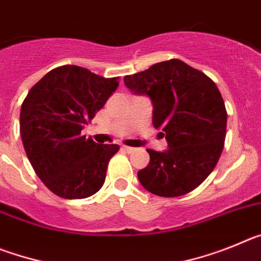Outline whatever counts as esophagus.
Instances as JSON below:
<instances>
[{
    "mask_svg": "<svg viewBox=\"0 0 261 261\" xmlns=\"http://www.w3.org/2000/svg\"><path fill=\"white\" fill-rule=\"evenodd\" d=\"M121 149H123L124 151H126V153H133V151L136 150L135 147H130V146H125V145H124L123 147H121Z\"/></svg>",
    "mask_w": 261,
    "mask_h": 261,
    "instance_id": "obj_1",
    "label": "esophagus"
}]
</instances>
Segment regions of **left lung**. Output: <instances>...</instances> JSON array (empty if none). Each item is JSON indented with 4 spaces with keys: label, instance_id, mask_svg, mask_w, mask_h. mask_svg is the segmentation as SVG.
Wrapping results in <instances>:
<instances>
[{
    "label": "left lung",
    "instance_id": "8db88e82",
    "mask_svg": "<svg viewBox=\"0 0 261 261\" xmlns=\"http://www.w3.org/2000/svg\"><path fill=\"white\" fill-rule=\"evenodd\" d=\"M124 84L150 98L153 125L162 129L168 144L165 151L147 149L150 162L138 171L140 183L161 197L193 191L213 171L223 150L227 114L218 87L177 59L125 75Z\"/></svg>",
    "mask_w": 261,
    "mask_h": 261
}]
</instances>
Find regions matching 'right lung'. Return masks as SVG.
I'll return each instance as SVG.
<instances>
[{
    "mask_svg": "<svg viewBox=\"0 0 261 261\" xmlns=\"http://www.w3.org/2000/svg\"><path fill=\"white\" fill-rule=\"evenodd\" d=\"M117 80L62 65L48 71L23 100V146L36 175L55 195L86 199L102 188L119 145H99L81 130L117 89Z\"/></svg>",
    "mask_w": 261,
    "mask_h": 261,
    "instance_id": "add662e5",
    "label": "right lung"
}]
</instances>
